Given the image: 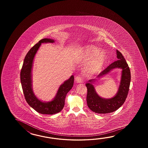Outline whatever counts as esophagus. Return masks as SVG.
Returning <instances> with one entry per match:
<instances>
[{"label": "esophagus", "mask_w": 148, "mask_h": 148, "mask_svg": "<svg viewBox=\"0 0 148 148\" xmlns=\"http://www.w3.org/2000/svg\"><path fill=\"white\" fill-rule=\"evenodd\" d=\"M75 82L77 84H79V83H82V78L80 76H77L75 78Z\"/></svg>", "instance_id": "1"}]
</instances>
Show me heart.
Masks as SVG:
<instances>
[{"label": "heart", "mask_w": 148, "mask_h": 148, "mask_svg": "<svg viewBox=\"0 0 148 148\" xmlns=\"http://www.w3.org/2000/svg\"><path fill=\"white\" fill-rule=\"evenodd\" d=\"M99 50V48L93 45H88L82 48V57L87 60L91 58L90 62L86 68V73L94 74L100 71L104 66L107 60V56L104 51Z\"/></svg>", "instance_id": "b5f03b06"}]
</instances>
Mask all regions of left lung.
Returning a JSON list of instances; mask_svg holds the SVG:
<instances>
[{
  "label": "left lung",
  "instance_id": "1",
  "mask_svg": "<svg viewBox=\"0 0 148 148\" xmlns=\"http://www.w3.org/2000/svg\"><path fill=\"white\" fill-rule=\"evenodd\" d=\"M116 51L117 60L107 66L97 75V78L103 77L114 69H121L120 85L116 94L110 98L101 97L98 95L93 85L96 79H91L86 84L87 88V105L90 110L96 113H110L116 110L124 104L128 94L131 82L130 70L122 54L118 50Z\"/></svg>",
  "mask_w": 148,
  "mask_h": 148
}]
</instances>
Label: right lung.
Returning <instances> with one entry per match:
<instances>
[{"label": "right lung", "mask_w": 148, "mask_h": 148, "mask_svg": "<svg viewBox=\"0 0 148 148\" xmlns=\"http://www.w3.org/2000/svg\"><path fill=\"white\" fill-rule=\"evenodd\" d=\"M54 42L53 39L45 38L32 47L25 56L21 72V82L26 101L32 108L42 114L52 115L60 112L63 109L66 94L73 87L74 82V77L71 75L60 85L56 96L51 101L40 100L34 93L32 87V69L35 55L42 43Z\"/></svg>", "instance_id": "right-lung-1"}]
</instances>
